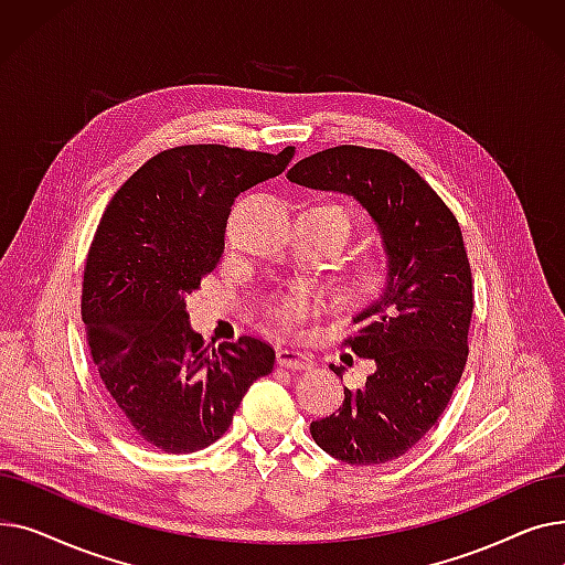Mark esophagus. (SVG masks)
Instances as JSON below:
<instances>
[{"instance_id": "esophagus-1", "label": "esophagus", "mask_w": 565, "mask_h": 565, "mask_svg": "<svg viewBox=\"0 0 565 565\" xmlns=\"http://www.w3.org/2000/svg\"><path fill=\"white\" fill-rule=\"evenodd\" d=\"M277 364L284 369H298V371H309L313 366L311 354L298 350V348H279L277 350Z\"/></svg>"}]
</instances>
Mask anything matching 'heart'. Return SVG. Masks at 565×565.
<instances>
[{"label":"heart","mask_w":565,"mask_h":565,"mask_svg":"<svg viewBox=\"0 0 565 565\" xmlns=\"http://www.w3.org/2000/svg\"><path fill=\"white\" fill-rule=\"evenodd\" d=\"M322 215H328L332 231H334V243L341 247L350 233H352V222L350 215L343 211L337 203H320L316 205ZM394 277V267L392 258L387 252L382 249H362L354 256L345 260L339 275V292L345 302L352 307H369L377 298H382L384 290L390 288ZM313 307V300L307 292L295 290L284 295L281 300H277L270 307V316L281 328H292L298 324Z\"/></svg>","instance_id":"obj_1"}]
</instances>
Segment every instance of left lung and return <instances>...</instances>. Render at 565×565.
Returning a JSON list of instances; mask_svg holds the SVG:
<instances>
[{"mask_svg": "<svg viewBox=\"0 0 565 565\" xmlns=\"http://www.w3.org/2000/svg\"><path fill=\"white\" fill-rule=\"evenodd\" d=\"M288 181L345 192L375 220L394 277L343 339L375 362L366 387L311 424L322 451L348 465L405 456L441 417L467 364L473 286L462 233L451 207L396 153L334 146L300 160ZM332 371L341 375L343 366Z\"/></svg>", "mask_w": 565, "mask_h": 565, "instance_id": "8db88e82", "label": "left lung"}]
</instances>
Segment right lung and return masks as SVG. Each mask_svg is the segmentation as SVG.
Instances as JSON below:
<instances>
[{
  "label": "right lung",
  "mask_w": 565,
  "mask_h": 565,
  "mask_svg": "<svg viewBox=\"0 0 565 565\" xmlns=\"http://www.w3.org/2000/svg\"><path fill=\"white\" fill-rule=\"evenodd\" d=\"M292 158L224 143L173 146L139 167L107 203L82 281L94 366L118 417L164 454L211 447L275 350L256 337L213 348L190 328L185 295L224 254L233 199Z\"/></svg>",
  "instance_id": "right-lung-1"
}]
</instances>
